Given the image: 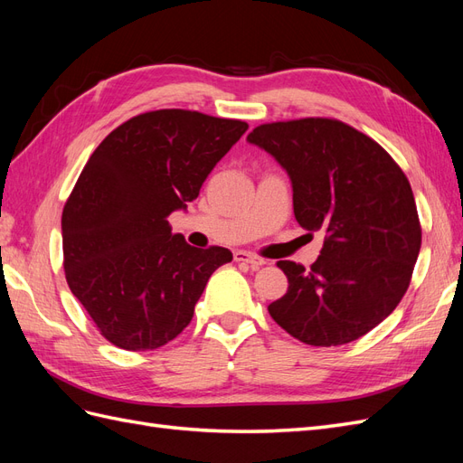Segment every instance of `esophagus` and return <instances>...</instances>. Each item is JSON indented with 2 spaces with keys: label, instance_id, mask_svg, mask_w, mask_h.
Returning <instances> with one entry per match:
<instances>
[{
  "label": "esophagus",
  "instance_id": "esophagus-1",
  "mask_svg": "<svg viewBox=\"0 0 463 463\" xmlns=\"http://www.w3.org/2000/svg\"><path fill=\"white\" fill-rule=\"evenodd\" d=\"M233 259L237 262H247L253 266V269H260V266L266 264V260L262 257H257V255H250V253H245V250H237V253L233 255Z\"/></svg>",
  "mask_w": 463,
  "mask_h": 463
}]
</instances>
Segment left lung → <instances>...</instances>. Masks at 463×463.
I'll use <instances>...</instances> for the list:
<instances>
[{
    "instance_id": "obj_1",
    "label": "left lung",
    "mask_w": 463,
    "mask_h": 463,
    "mask_svg": "<svg viewBox=\"0 0 463 463\" xmlns=\"http://www.w3.org/2000/svg\"><path fill=\"white\" fill-rule=\"evenodd\" d=\"M247 141L286 167L299 226L326 235L309 270L278 262L289 286L269 305L270 317L309 345L361 338L396 309L421 249L408 177L381 145L340 119L262 123Z\"/></svg>"
}]
</instances>
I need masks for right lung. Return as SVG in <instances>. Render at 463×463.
<instances>
[{"label":"right lung","mask_w":463,"mask_h":463,"mask_svg":"<svg viewBox=\"0 0 463 463\" xmlns=\"http://www.w3.org/2000/svg\"><path fill=\"white\" fill-rule=\"evenodd\" d=\"M249 125L193 109H154L111 131L82 167L61 214L69 289L104 338L128 352L187 328L228 249H197L167 222L185 208Z\"/></svg>","instance_id":"add662e5"}]
</instances>
